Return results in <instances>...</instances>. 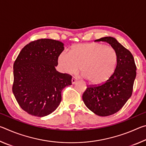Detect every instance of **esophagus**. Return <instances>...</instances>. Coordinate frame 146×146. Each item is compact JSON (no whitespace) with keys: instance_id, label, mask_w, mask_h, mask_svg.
Returning a JSON list of instances; mask_svg holds the SVG:
<instances>
[{"instance_id":"34e87169","label":"esophagus","mask_w":146,"mask_h":146,"mask_svg":"<svg viewBox=\"0 0 146 146\" xmlns=\"http://www.w3.org/2000/svg\"><path fill=\"white\" fill-rule=\"evenodd\" d=\"M76 81H77V78L75 77V76H73L72 79H71V82H72L73 84H75L76 82Z\"/></svg>"}]
</instances>
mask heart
Returning <instances> with one entry per match:
<instances>
[{
	"mask_svg": "<svg viewBox=\"0 0 146 146\" xmlns=\"http://www.w3.org/2000/svg\"><path fill=\"white\" fill-rule=\"evenodd\" d=\"M117 62V53L110 46L100 43L78 44L71 47L70 53L62 52L58 64L64 73L78 70L93 85L105 83L114 73Z\"/></svg>",
	"mask_w": 146,
	"mask_h": 146,
	"instance_id": "b5f03b06",
	"label": "heart"
}]
</instances>
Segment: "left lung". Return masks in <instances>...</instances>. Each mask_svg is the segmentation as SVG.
Here are the masks:
<instances>
[{"label": "left lung", "mask_w": 146, "mask_h": 146, "mask_svg": "<svg viewBox=\"0 0 146 146\" xmlns=\"http://www.w3.org/2000/svg\"><path fill=\"white\" fill-rule=\"evenodd\" d=\"M95 41L106 42L111 46L117 53V66L107 82L98 86H88L82 99L91 111L106 117L118 112L131 97L137 68L131 53L115 38L105 36Z\"/></svg>", "instance_id": "1"}]
</instances>
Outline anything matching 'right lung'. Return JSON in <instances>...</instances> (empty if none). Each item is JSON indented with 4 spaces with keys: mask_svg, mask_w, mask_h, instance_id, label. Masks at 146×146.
<instances>
[{
    "mask_svg": "<svg viewBox=\"0 0 146 146\" xmlns=\"http://www.w3.org/2000/svg\"><path fill=\"white\" fill-rule=\"evenodd\" d=\"M60 41L42 38L22 49L13 64V95L24 111L42 117L60 104L61 92L71 85L72 76L56 70L58 58L64 51Z\"/></svg>",
    "mask_w": 146,
    "mask_h": 146,
    "instance_id": "1",
    "label": "right lung"
}]
</instances>
